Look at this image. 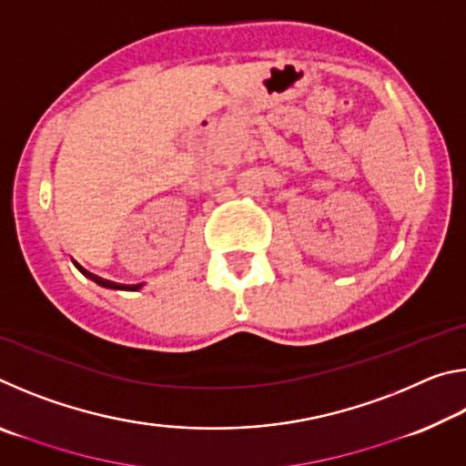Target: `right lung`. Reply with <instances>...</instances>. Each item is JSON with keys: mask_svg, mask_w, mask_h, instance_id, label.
Instances as JSON below:
<instances>
[{"mask_svg": "<svg viewBox=\"0 0 466 466\" xmlns=\"http://www.w3.org/2000/svg\"><path fill=\"white\" fill-rule=\"evenodd\" d=\"M94 281H96L98 283V286H102V288H113V289H123L121 286H119V283H113V281H105V279H94ZM139 286H131V288H127V289H137Z\"/></svg>", "mask_w": 466, "mask_h": 466, "instance_id": "add662e5", "label": "right lung"}]
</instances>
